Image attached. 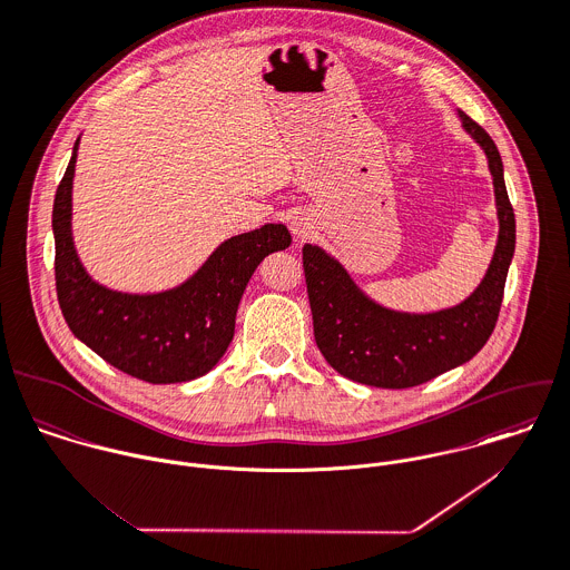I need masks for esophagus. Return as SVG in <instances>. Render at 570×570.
Segmentation results:
<instances>
[{
  "label": "esophagus",
  "instance_id": "34e87169",
  "mask_svg": "<svg viewBox=\"0 0 570 570\" xmlns=\"http://www.w3.org/2000/svg\"><path fill=\"white\" fill-rule=\"evenodd\" d=\"M292 229H294V234H298V236H307V232H309V223H307V218L296 216V218L292 220Z\"/></svg>",
  "mask_w": 570,
  "mask_h": 570
}]
</instances>
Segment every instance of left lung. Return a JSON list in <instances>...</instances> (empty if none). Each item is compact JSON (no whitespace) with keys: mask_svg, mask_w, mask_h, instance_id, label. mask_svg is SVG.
I'll list each match as a JSON object with an SVG mask.
<instances>
[{"mask_svg":"<svg viewBox=\"0 0 570 570\" xmlns=\"http://www.w3.org/2000/svg\"><path fill=\"white\" fill-rule=\"evenodd\" d=\"M460 119L487 153L500 218L493 261L480 287L464 303L435 314L384 309L321 247H303L314 338L325 361L345 379L382 389L415 386L471 361L495 330L515 252V214L493 139L462 110Z\"/></svg>","mask_w":570,"mask_h":570,"instance_id":"left-lung-1","label":"left lung"}]
</instances>
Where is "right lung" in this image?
I'll list each match as a JSON object with an SVG mask.
<instances>
[{"instance_id": "1", "label": "right lung", "mask_w": 570, "mask_h": 570, "mask_svg": "<svg viewBox=\"0 0 570 570\" xmlns=\"http://www.w3.org/2000/svg\"><path fill=\"white\" fill-rule=\"evenodd\" d=\"M75 159L52 205L55 285L70 332L106 363L153 384L186 382L207 374L234 338L240 296L258 263L289 247L285 225H263L225 240L177 289L132 296L110 292L83 272L70 236V188Z\"/></svg>"}]
</instances>
